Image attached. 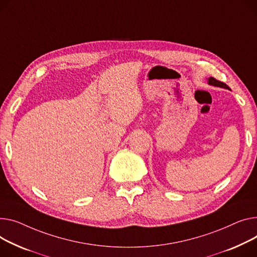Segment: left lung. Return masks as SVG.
<instances>
[{"label":"left lung","instance_id":"1","mask_svg":"<svg viewBox=\"0 0 257 257\" xmlns=\"http://www.w3.org/2000/svg\"><path fill=\"white\" fill-rule=\"evenodd\" d=\"M208 82H209V84H211V85H215V87H219V88H223V89H228V90H230L229 87H228V85H227L226 83L222 82V81H219V80H217V79L214 78V77H210V78L208 79Z\"/></svg>","mask_w":257,"mask_h":257}]
</instances>
